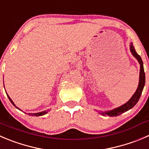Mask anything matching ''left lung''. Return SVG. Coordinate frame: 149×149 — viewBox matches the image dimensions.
<instances>
[{
  "mask_svg": "<svg viewBox=\"0 0 149 149\" xmlns=\"http://www.w3.org/2000/svg\"><path fill=\"white\" fill-rule=\"evenodd\" d=\"M130 50L131 52L132 53L133 56L137 59L138 62L140 63L141 65V70H140V80H139V85H138V87H137V91H135V93H134L132 98L127 102L126 104H124V105L121 106V107H118V108H116L114 110H111V111H107L104 112V113H100L102 116H118L119 115L122 114L124 112L127 111V110H130L131 108H132L137 102L139 100L140 97L141 96V93H142L143 89L144 86H145V81H146V76H145V72H144V69H143V61L141 59V56L137 54L136 52L135 49H134V47H133L132 44L131 43L130 45Z\"/></svg>",
  "mask_w": 149,
  "mask_h": 149,
  "instance_id": "left-lung-1",
  "label": "left lung"
}]
</instances>
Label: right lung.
<instances>
[{"label": "right lung", "mask_w": 149, "mask_h": 149, "mask_svg": "<svg viewBox=\"0 0 149 149\" xmlns=\"http://www.w3.org/2000/svg\"><path fill=\"white\" fill-rule=\"evenodd\" d=\"M7 96H8V95H7ZM8 99H9V100H10V102H11L12 103V104H13L14 106H15V107H16V105H15V103L13 102H12V100H11V98H10L9 97H8ZM17 108H18L17 107H16ZM19 109V108H18ZM47 110H45V111H42V112H40V113H33V114H32V113H28V114L29 115H31V116H43V115H45V114H46L47 113Z\"/></svg>", "instance_id": "obj_1"}]
</instances>
